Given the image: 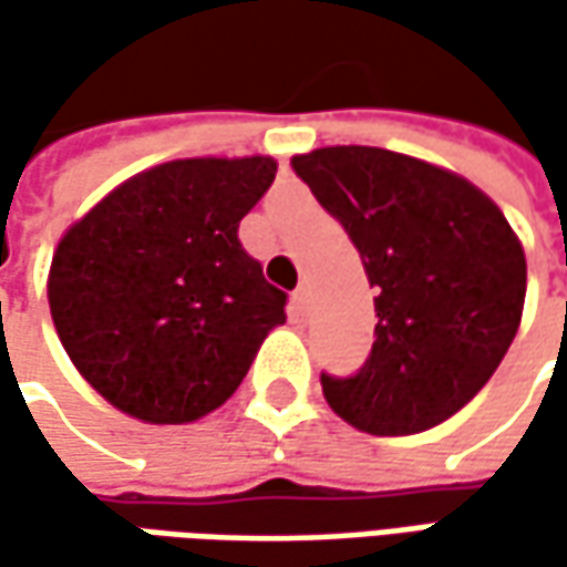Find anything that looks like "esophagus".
<instances>
[{"mask_svg":"<svg viewBox=\"0 0 567 567\" xmlns=\"http://www.w3.org/2000/svg\"><path fill=\"white\" fill-rule=\"evenodd\" d=\"M293 312L296 316H306L309 312V287L306 284H299L293 290Z\"/></svg>","mask_w":567,"mask_h":567,"instance_id":"34e87169","label":"esophagus"}]
</instances>
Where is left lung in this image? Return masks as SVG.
Wrapping results in <instances>:
<instances>
[{
	"mask_svg": "<svg viewBox=\"0 0 567 567\" xmlns=\"http://www.w3.org/2000/svg\"><path fill=\"white\" fill-rule=\"evenodd\" d=\"M293 169L347 229L375 287L369 360L350 379L321 372L331 410L369 435L445 423L517 334L527 258L512 224L464 176L384 147H318Z\"/></svg>",
	"mask_w": 567,
	"mask_h": 567,
	"instance_id": "obj_1",
	"label": "left lung"
}]
</instances>
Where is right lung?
I'll use <instances>...</instances> for the list:
<instances>
[{
    "instance_id": "obj_1",
    "label": "right lung",
    "mask_w": 567,
    "mask_h": 567,
    "mask_svg": "<svg viewBox=\"0 0 567 567\" xmlns=\"http://www.w3.org/2000/svg\"><path fill=\"white\" fill-rule=\"evenodd\" d=\"M274 173L271 157L151 166L59 239L47 284L55 334L116 410L157 425L202 420L287 321V293L239 243Z\"/></svg>"
}]
</instances>
